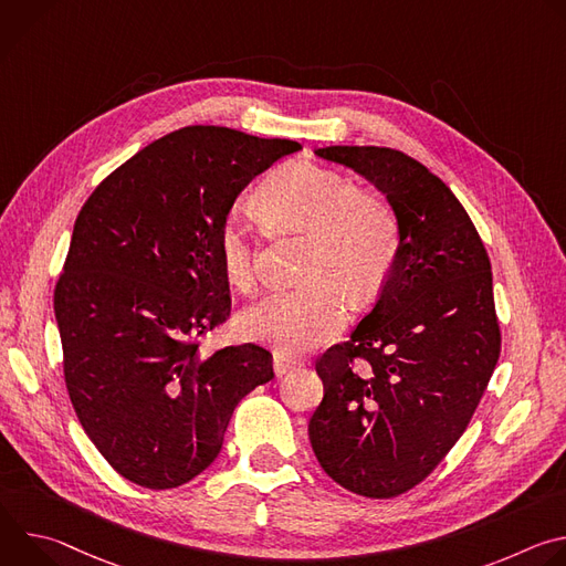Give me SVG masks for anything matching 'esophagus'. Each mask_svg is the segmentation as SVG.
<instances>
[{"label": "esophagus", "instance_id": "34e87169", "mask_svg": "<svg viewBox=\"0 0 566 566\" xmlns=\"http://www.w3.org/2000/svg\"><path fill=\"white\" fill-rule=\"evenodd\" d=\"M300 367V363L295 360V358H291L289 354H284V352H275V356H273V369H275V376H286V374H291L293 369H297Z\"/></svg>", "mask_w": 566, "mask_h": 566}]
</instances>
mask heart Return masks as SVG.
<instances>
[{"mask_svg":"<svg viewBox=\"0 0 566 566\" xmlns=\"http://www.w3.org/2000/svg\"><path fill=\"white\" fill-rule=\"evenodd\" d=\"M262 217L282 228L311 234L302 277L295 289L264 295L241 313L247 336L302 354L336 338L347 319L349 293L356 302L374 297L387 282L398 251L400 226L394 210L347 175L311 160H291L255 192ZM214 258L226 282L239 291L255 284V251L249 226L237 212L223 217L214 234Z\"/></svg>","mask_w":566,"mask_h":566,"instance_id":"heart-1","label":"heart"}]
</instances>
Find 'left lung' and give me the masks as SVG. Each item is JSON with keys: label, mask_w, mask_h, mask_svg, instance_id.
Wrapping results in <instances>:
<instances>
[{"label": "left lung", "mask_w": 566, "mask_h": 566, "mask_svg": "<svg viewBox=\"0 0 566 566\" xmlns=\"http://www.w3.org/2000/svg\"><path fill=\"white\" fill-rule=\"evenodd\" d=\"M315 154L374 184L400 226L374 306L315 363L325 396L308 421L325 472L387 500L441 463L489 387L502 347L491 260L459 199L417 158L374 145Z\"/></svg>", "instance_id": "8db88e82"}]
</instances>
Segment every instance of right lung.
<instances>
[{
	"label": "right lung",
	"instance_id": "1",
	"mask_svg": "<svg viewBox=\"0 0 566 566\" xmlns=\"http://www.w3.org/2000/svg\"><path fill=\"white\" fill-rule=\"evenodd\" d=\"M286 138L192 125L158 138L85 201L53 308L73 410L107 463L143 489L188 483L219 454L237 402L273 378L253 343L203 356L230 315L214 234Z\"/></svg>",
	"mask_w": 566,
	"mask_h": 566
}]
</instances>
